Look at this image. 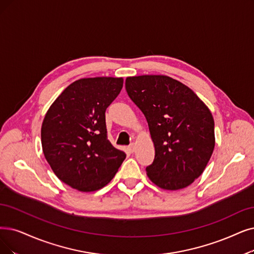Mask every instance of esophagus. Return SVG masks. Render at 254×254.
<instances>
[{"mask_svg": "<svg viewBox=\"0 0 254 254\" xmlns=\"http://www.w3.org/2000/svg\"><path fill=\"white\" fill-rule=\"evenodd\" d=\"M128 150L131 152V153H132V152L135 151V145H134V144H131V145L128 147Z\"/></svg>", "mask_w": 254, "mask_h": 254, "instance_id": "esophagus-1", "label": "esophagus"}]
</instances>
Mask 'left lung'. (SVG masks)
<instances>
[{"mask_svg": "<svg viewBox=\"0 0 254 254\" xmlns=\"http://www.w3.org/2000/svg\"><path fill=\"white\" fill-rule=\"evenodd\" d=\"M130 99L146 117L155 148L149 179L176 190L202 173L215 148V123L208 107L192 90L164 75L127 77Z\"/></svg>", "mask_w": 254, "mask_h": 254, "instance_id": "left-lung-1", "label": "left lung"}]
</instances>
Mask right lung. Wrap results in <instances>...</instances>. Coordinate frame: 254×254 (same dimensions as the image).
I'll return each instance as SVG.
<instances>
[{"label":"right lung","mask_w":254,"mask_h":254,"mask_svg":"<svg viewBox=\"0 0 254 254\" xmlns=\"http://www.w3.org/2000/svg\"><path fill=\"white\" fill-rule=\"evenodd\" d=\"M123 78L79 79L50 106L42 125L45 157L55 175L80 191L109 184L126 158L107 139L105 111Z\"/></svg>","instance_id":"obj_1"}]
</instances>
